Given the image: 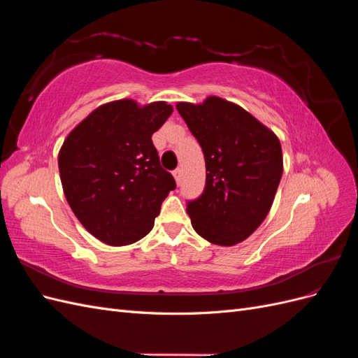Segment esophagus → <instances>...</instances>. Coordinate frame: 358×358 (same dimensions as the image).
<instances>
[{"mask_svg": "<svg viewBox=\"0 0 358 358\" xmlns=\"http://www.w3.org/2000/svg\"><path fill=\"white\" fill-rule=\"evenodd\" d=\"M173 176H175V179H176V182H178V185H180V182H182V170H180V169H176L175 171H173Z\"/></svg>", "mask_w": 358, "mask_h": 358, "instance_id": "esophagus-1", "label": "esophagus"}]
</instances>
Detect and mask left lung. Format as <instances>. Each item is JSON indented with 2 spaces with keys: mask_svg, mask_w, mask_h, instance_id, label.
<instances>
[{
  "mask_svg": "<svg viewBox=\"0 0 358 358\" xmlns=\"http://www.w3.org/2000/svg\"><path fill=\"white\" fill-rule=\"evenodd\" d=\"M176 107L206 162L201 196L187 201L194 230L215 245L243 242L272 208L282 178L279 140L242 107L218 96Z\"/></svg>",
  "mask_w": 358,
  "mask_h": 358,
  "instance_id": "1",
  "label": "left lung"
}]
</instances>
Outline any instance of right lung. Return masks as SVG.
<instances>
[{
	"mask_svg": "<svg viewBox=\"0 0 358 358\" xmlns=\"http://www.w3.org/2000/svg\"><path fill=\"white\" fill-rule=\"evenodd\" d=\"M171 112L162 101L145 107L133 100L107 103L64 142L58 157L64 194L99 241L122 246L142 239L176 188L152 143V134Z\"/></svg>",
	"mask_w": 358,
	"mask_h": 358,
	"instance_id": "1",
	"label": "right lung"
}]
</instances>
